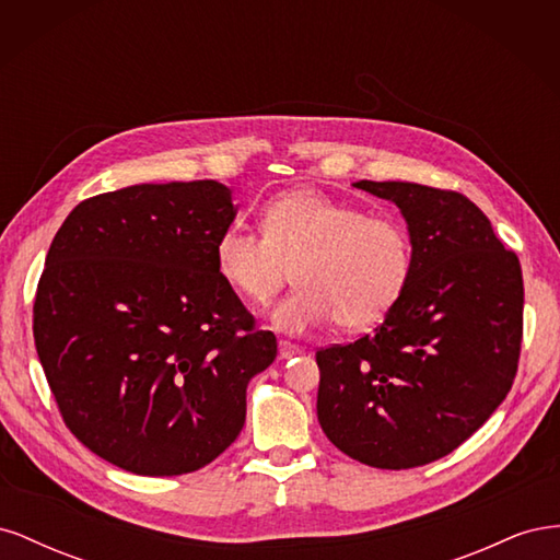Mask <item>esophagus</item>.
Segmentation results:
<instances>
[{
  "label": "esophagus",
  "instance_id": "obj_1",
  "mask_svg": "<svg viewBox=\"0 0 560 560\" xmlns=\"http://www.w3.org/2000/svg\"><path fill=\"white\" fill-rule=\"evenodd\" d=\"M278 350H280V358L282 360H290V358H294V354L301 352V348L296 343H292V341H280Z\"/></svg>",
  "mask_w": 560,
  "mask_h": 560
}]
</instances>
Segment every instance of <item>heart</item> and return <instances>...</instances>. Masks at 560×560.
<instances>
[{
    "mask_svg": "<svg viewBox=\"0 0 560 560\" xmlns=\"http://www.w3.org/2000/svg\"><path fill=\"white\" fill-rule=\"evenodd\" d=\"M214 266L235 294L257 306L294 270L299 287L273 311L276 327L301 334L334 319L354 331L395 308L413 270V243L395 217L294 189L266 202L261 231L233 224L219 235Z\"/></svg>",
    "mask_w": 560,
    "mask_h": 560,
    "instance_id": "b5f03b06",
    "label": "heart"
}]
</instances>
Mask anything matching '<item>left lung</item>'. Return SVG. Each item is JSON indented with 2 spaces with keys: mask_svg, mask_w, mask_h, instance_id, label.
Wrapping results in <instances>:
<instances>
[{
  "mask_svg": "<svg viewBox=\"0 0 560 560\" xmlns=\"http://www.w3.org/2000/svg\"><path fill=\"white\" fill-rule=\"evenodd\" d=\"M354 186L401 210L413 270L374 334L315 352L317 420L352 460L411 469L455 451L512 389L521 264L463 194L413 182Z\"/></svg>",
  "mask_w": 560,
  "mask_h": 560,
  "instance_id": "8db88e82",
  "label": "left lung"
}]
</instances>
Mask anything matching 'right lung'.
Returning <instances> with one entry per match:
<instances>
[{"instance_id":"add662e5","label":"right lung","mask_w":560,"mask_h":560,"mask_svg":"<svg viewBox=\"0 0 560 560\" xmlns=\"http://www.w3.org/2000/svg\"><path fill=\"white\" fill-rule=\"evenodd\" d=\"M235 217L214 179L135 184L81 200L58 229L32 331L65 425L144 477L196 471L245 425V387L273 331L219 278Z\"/></svg>"}]
</instances>
